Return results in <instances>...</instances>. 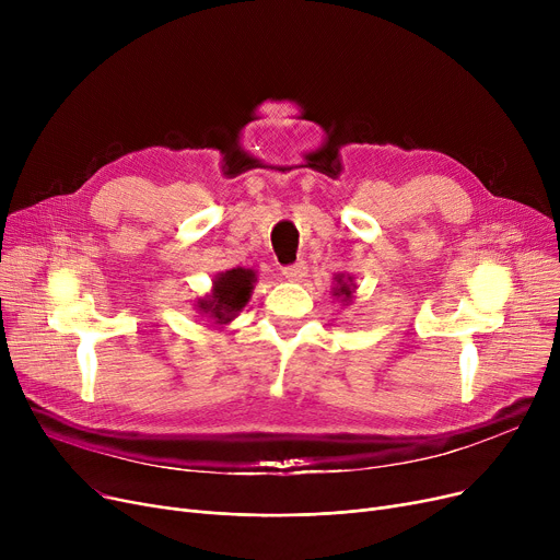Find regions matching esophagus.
Segmentation results:
<instances>
[{
	"instance_id": "obj_1",
	"label": "esophagus",
	"mask_w": 560,
	"mask_h": 560,
	"mask_svg": "<svg viewBox=\"0 0 560 560\" xmlns=\"http://www.w3.org/2000/svg\"><path fill=\"white\" fill-rule=\"evenodd\" d=\"M306 275H308V270L304 262H295V265H288V268H283V277L288 281H304Z\"/></svg>"
}]
</instances>
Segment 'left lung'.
I'll list each match as a JSON object with an SVG mask.
<instances>
[{
  "instance_id": "1",
  "label": "left lung",
  "mask_w": 560,
  "mask_h": 560,
  "mask_svg": "<svg viewBox=\"0 0 560 560\" xmlns=\"http://www.w3.org/2000/svg\"><path fill=\"white\" fill-rule=\"evenodd\" d=\"M334 281H336V285H334V298H338L340 304H345V306L354 302L357 288H359V285L354 283V277L340 272V275L334 277Z\"/></svg>"
}]
</instances>
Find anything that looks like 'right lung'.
<instances>
[{"label":"right lung","instance_id":"1","mask_svg":"<svg viewBox=\"0 0 560 560\" xmlns=\"http://www.w3.org/2000/svg\"><path fill=\"white\" fill-rule=\"evenodd\" d=\"M256 285V272L249 268H231L213 277V288L209 295L197 300L195 311L211 322V327H226L238 317V313L249 304Z\"/></svg>","mask_w":560,"mask_h":560}]
</instances>
